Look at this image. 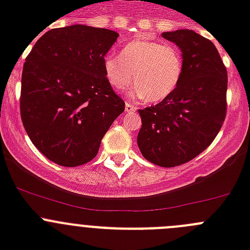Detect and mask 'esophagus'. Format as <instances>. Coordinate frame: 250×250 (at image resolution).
Wrapping results in <instances>:
<instances>
[{
    "mask_svg": "<svg viewBox=\"0 0 250 250\" xmlns=\"http://www.w3.org/2000/svg\"><path fill=\"white\" fill-rule=\"evenodd\" d=\"M136 109H138V106L134 105V104L126 103V105H125V110H126L127 112H134L136 111Z\"/></svg>",
    "mask_w": 250,
    "mask_h": 250,
    "instance_id": "obj_1",
    "label": "esophagus"
}]
</instances>
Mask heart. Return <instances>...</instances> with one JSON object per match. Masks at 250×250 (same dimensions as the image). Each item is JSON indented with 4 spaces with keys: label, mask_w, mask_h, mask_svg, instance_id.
Masks as SVG:
<instances>
[{
    "label": "heart",
    "mask_w": 250,
    "mask_h": 250,
    "mask_svg": "<svg viewBox=\"0 0 250 250\" xmlns=\"http://www.w3.org/2000/svg\"><path fill=\"white\" fill-rule=\"evenodd\" d=\"M106 80L115 90L127 89L135 79L132 95L158 103L173 94L183 75V57L173 45L150 40H134L124 46L120 56H104Z\"/></svg>",
    "instance_id": "1"
}]
</instances>
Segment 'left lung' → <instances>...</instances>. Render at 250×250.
I'll return each instance as SVG.
<instances>
[{"label": "left lung", "instance_id": "left-lung-1", "mask_svg": "<svg viewBox=\"0 0 250 250\" xmlns=\"http://www.w3.org/2000/svg\"><path fill=\"white\" fill-rule=\"evenodd\" d=\"M183 52V75L167 99L139 110L138 145L147 161L174 167L213 143L227 116L228 74L210 40L191 30L161 35Z\"/></svg>", "mask_w": 250, "mask_h": 250}]
</instances>
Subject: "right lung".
<instances>
[{
    "mask_svg": "<svg viewBox=\"0 0 250 250\" xmlns=\"http://www.w3.org/2000/svg\"><path fill=\"white\" fill-rule=\"evenodd\" d=\"M119 34L72 25L40 37L22 70L20 111L32 144L61 167L98 155L125 103L106 80L104 56Z\"/></svg>",
    "mask_w": 250,
    "mask_h": 250,
    "instance_id": "1",
    "label": "right lung"
}]
</instances>
